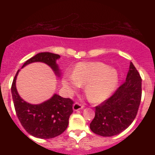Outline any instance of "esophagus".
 I'll use <instances>...</instances> for the list:
<instances>
[{"instance_id": "1", "label": "esophagus", "mask_w": 155, "mask_h": 155, "mask_svg": "<svg viewBox=\"0 0 155 155\" xmlns=\"http://www.w3.org/2000/svg\"><path fill=\"white\" fill-rule=\"evenodd\" d=\"M83 109V106H82L81 104H79V103H75L73 106V111H78L80 110V109Z\"/></svg>"}]
</instances>
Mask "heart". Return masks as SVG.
<instances>
[{
  "instance_id": "1",
  "label": "heart",
  "mask_w": 155,
  "mask_h": 155,
  "mask_svg": "<svg viewBox=\"0 0 155 155\" xmlns=\"http://www.w3.org/2000/svg\"><path fill=\"white\" fill-rule=\"evenodd\" d=\"M119 75L116 69L102 62H80L73 73L62 77V85L70 93L85 85V93L92 103H101L109 97L118 84Z\"/></svg>"
}]
</instances>
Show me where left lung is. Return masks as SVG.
Masks as SVG:
<instances>
[{
	"instance_id": "obj_1",
	"label": "left lung",
	"mask_w": 155,
	"mask_h": 155,
	"mask_svg": "<svg viewBox=\"0 0 155 155\" xmlns=\"http://www.w3.org/2000/svg\"><path fill=\"white\" fill-rule=\"evenodd\" d=\"M142 97V79L132 62L126 80L111 97L96 107L90 124L92 132L102 137L119 134L137 116Z\"/></svg>"
}]
</instances>
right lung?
Segmentation results:
<instances>
[{"label":"right lung","mask_w":155,"mask_h":155,"mask_svg":"<svg viewBox=\"0 0 155 155\" xmlns=\"http://www.w3.org/2000/svg\"><path fill=\"white\" fill-rule=\"evenodd\" d=\"M60 55L51 52L38 53L28 59L21 68L34 62H42L51 68L59 77L61 70L56 61ZM14 77L11 87L15 110L21 124L31 136L40 139H51L61 135L68 127L69 118L73 113V102L70 98H64L54 94L51 98L39 104H31L25 101L18 94L16 78Z\"/></svg>","instance_id":"add662e5"}]
</instances>
